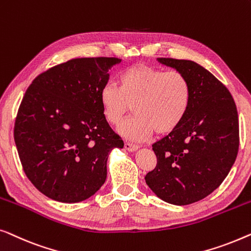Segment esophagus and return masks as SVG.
Here are the masks:
<instances>
[{
  "mask_svg": "<svg viewBox=\"0 0 251 251\" xmlns=\"http://www.w3.org/2000/svg\"><path fill=\"white\" fill-rule=\"evenodd\" d=\"M124 148L127 151H130V152H133V151H136L137 149H139V146H136V144H133L130 142H125Z\"/></svg>",
  "mask_w": 251,
  "mask_h": 251,
  "instance_id": "1",
  "label": "esophagus"
}]
</instances>
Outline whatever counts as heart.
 I'll return each mask as SVG.
<instances>
[{"instance_id":"b5f03b06","label":"heart","mask_w":251,"mask_h":251,"mask_svg":"<svg viewBox=\"0 0 251 251\" xmlns=\"http://www.w3.org/2000/svg\"><path fill=\"white\" fill-rule=\"evenodd\" d=\"M119 86L108 83L100 91L102 112L109 124L119 126L132 105L134 116L119 132L132 141L172 133L188 115L192 89L178 70H166L139 63L123 70Z\"/></svg>"}]
</instances>
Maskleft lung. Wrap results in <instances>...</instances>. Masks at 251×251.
I'll list each match as a JSON object with an SVG mask.
<instances>
[{
  "label": "left lung",
  "instance_id": "obj_1",
  "mask_svg": "<svg viewBox=\"0 0 251 251\" xmlns=\"http://www.w3.org/2000/svg\"><path fill=\"white\" fill-rule=\"evenodd\" d=\"M158 61L188 77L192 99L182 124L152 144L157 165L144 178L161 200L184 206L209 196L231 171L239 150L238 111L230 91L202 66Z\"/></svg>",
  "mask_w": 251,
  "mask_h": 251
}]
</instances>
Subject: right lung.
Listing matches in <instances>:
<instances>
[{
	"label": "right lung",
	"mask_w": 251,
	"mask_h": 251,
	"mask_svg": "<svg viewBox=\"0 0 251 251\" xmlns=\"http://www.w3.org/2000/svg\"><path fill=\"white\" fill-rule=\"evenodd\" d=\"M118 58H77L52 67L25 93L15 142L28 179L60 202L93 196L107 178L108 154L124 142L105 121L100 91Z\"/></svg>",
	"instance_id": "1"
}]
</instances>
